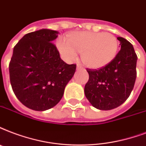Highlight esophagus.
Here are the masks:
<instances>
[{
	"label": "esophagus",
	"instance_id": "obj_1",
	"mask_svg": "<svg viewBox=\"0 0 146 146\" xmlns=\"http://www.w3.org/2000/svg\"><path fill=\"white\" fill-rule=\"evenodd\" d=\"M83 67H82L80 64H77V66H76V70H83Z\"/></svg>",
	"mask_w": 146,
	"mask_h": 146
}]
</instances>
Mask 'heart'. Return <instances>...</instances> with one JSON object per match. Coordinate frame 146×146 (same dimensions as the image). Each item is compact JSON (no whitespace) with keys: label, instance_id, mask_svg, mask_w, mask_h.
Here are the masks:
<instances>
[{"label":"heart","instance_id":"heart-1","mask_svg":"<svg viewBox=\"0 0 146 146\" xmlns=\"http://www.w3.org/2000/svg\"><path fill=\"white\" fill-rule=\"evenodd\" d=\"M56 46L60 53L68 60H74L76 53L86 66L97 69L105 66L115 58L119 43L112 33L76 32L66 36V42L59 40Z\"/></svg>","mask_w":146,"mask_h":146}]
</instances>
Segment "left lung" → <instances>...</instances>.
I'll return each mask as SVG.
<instances>
[{"label":"left lung","instance_id":"1","mask_svg":"<svg viewBox=\"0 0 146 146\" xmlns=\"http://www.w3.org/2000/svg\"><path fill=\"white\" fill-rule=\"evenodd\" d=\"M117 39L121 50L113 60L101 68L86 69V97L98 110H110L122 105L135 85L137 55L131 43L122 37Z\"/></svg>","mask_w":146,"mask_h":146}]
</instances>
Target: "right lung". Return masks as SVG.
<instances>
[{
	"label": "right lung",
	"mask_w": 146,
	"mask_h": 146,
	"mask_svg": "<svg viewBox=\"0 0 146 146\" xmlns=\"http://www.w3.org/2000/svg\"><path fill=\"white\" fill-rule=\"evenodd\" d=\"M57 36V31L42 29L25 34L14 47L10 81L17 98L29 109L55 106L74 75L76 65L62 60L52 42Z\"/></svg>",
	"instance_id": "add662e5"
}]
</instances>
